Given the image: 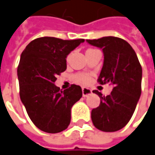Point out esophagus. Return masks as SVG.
Listing matches in <instances>:
<instances>
[{"label":"esophagus","mask_w":155,"mask_h":155,"mask_svg":"<svg viewBox=\"0 0 155 155\" xmlns=\"http://www.w3.org/2000/svg\"><path fill=\"white\" fill-rule=\"evenodd\" d=\"M82 92H83V95L84 97H87L89 96L90 94H92V90L89 89V88H86V87H83L82 88Z\"/></svg>","instance_id":"34e87169"}]
</instances>
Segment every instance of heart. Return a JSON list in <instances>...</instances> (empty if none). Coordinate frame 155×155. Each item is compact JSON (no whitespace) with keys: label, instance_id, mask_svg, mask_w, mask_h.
<instances>
[{"label":"heart","instance_id":"heart-1","mask_svg":"<svg viewBox=\"0 0 155 155\" xmlns=\"http://www.w3.org/2000/svg\"><path fill=\"white\" fill-rule=\"evenodd\" d=\"M75 80L80 84H88L90 82V77L88 74H78L75 77Z\"/></svg>","mask_w":155,"mask_h":155}]
</instances>
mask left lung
<instances>
[{"instance_id":"8db88e82","label":"left lung","mask_w":155,"mask_h":155,"mask_svg":"<svg viewBox=\"0 0 155 155\" xmlns=\"http://www.w3.org/2000/svg\"><path fill=\"white\" fill-rule=\"evenodd\" d=\"M103 52L104 61L98 81L110 83L113 91L107 96L98 90L93 93L101 98L99 107L92 110L91 119L96 128L114 132L124 127L131 119L142 93L143 70L132 47L115 36L86 40Z\"/></svg>"}]
</instances>
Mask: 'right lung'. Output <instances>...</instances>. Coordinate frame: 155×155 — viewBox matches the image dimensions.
<instances>
[{
  "instance_id": "add662e5",
  "label": "right lung",
  "mask_w": 155,
  "mask_h": 155,
  "mask_svg": "<svg viewBox=\"0 0 155 155\" xmlns=\"http://www.w3.org/2000/svg\"><path fill=\"white\" fill-rule=\"evenodd\" d=\"M84 41L45 36L31 41L22 52L18 66L20 100L42 131L58 133L70 124L71 109L82 97V89L72 84L61 90L54 83L66 70L67 55Z\"/></svg>"
}]
</instances>
